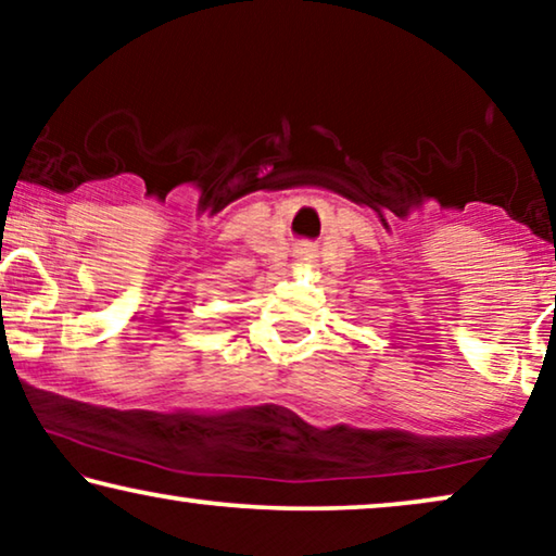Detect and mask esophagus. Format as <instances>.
Here are the masks:
<instances>
[{"mask_svg": "<svg viewBox=\"0 0 556 556\" xmlns=\"http://www.w3.org/2000/svg\"><path fill=\"white\" fill-rule=\"evenodd\" d=\"M295 257H299L301 265H311L316 261V253H314V248H311V245H299V248H295Z\"/></svg>", "mask_w": 556, "mask_h": 556, "instance_id": "1", "label": "esophagus"}]
</instances>
